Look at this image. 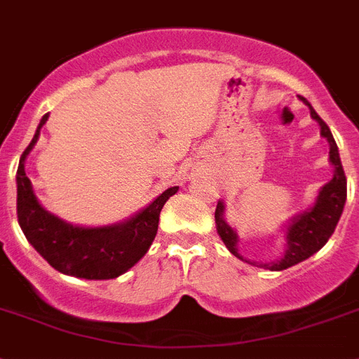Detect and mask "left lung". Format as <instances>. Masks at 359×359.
I'll list each match as a JSON object with an SVG mask.
<instances>
[{"label":"left lung","mask_w":359,"mask_h":359,"mask_svg":"<svg viewBox=\"0 0 359 359\" xmlns=\"http://www.w3.org/2000/svg\"><path fill=\"white\" fill-rule=\"evenodd\" d=\"M301 100L309 105L312 118L318 120V123L321 126V135L328 140V146H330V162L334 165V177L328 184H325L321 188L314 206L310 208L309 212L297 215L292 221V224L288 226L285 255L281 259H277V261H272V263H250V261H246L237 252V233L231 230L230 226L226 224L224 217H222V213H224V204L219 203L215 210L217 231H219V236H221L226 248L230 250L236 257L243 259V261L254 264V266L266 268V270H287V268L294 266V264L301 263V261H305L310 255H314L318 250L323 248L327 245V241L334 233V230H336V224H338L339 217L343 213V206H345V201H347V177H345L341 161H339L336 140H334L327 123L314 111V107L303 96H301Z\"/></svg>","instance_id":"1"}]
</instances>
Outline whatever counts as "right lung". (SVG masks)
Here are the masks:
<instances>
[{
  "mask_svg": "<svg viewBox=\"0 0 359 359\" xmlns=\"http://www.w3.org/2000/svg\"><path fill=\"white\" fill-rule=\"evenodd\" d=\"M47 118L49 114H43L34 138L23 151L18 165L16 210L21 230L36 252L58 272L83 279H113L122 276L146 255L158 230L162 206L171 195L177 194L179 186L165 189L149 206L123 224L82 228L63 222L41 208L25 173V158Z\"/></svg>",
  "mask_w": 359,
  "mask_h": 359,
  "instance_id": "right-lung-1",
  "label": "right lung"
}]
</instances>
